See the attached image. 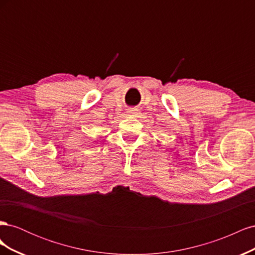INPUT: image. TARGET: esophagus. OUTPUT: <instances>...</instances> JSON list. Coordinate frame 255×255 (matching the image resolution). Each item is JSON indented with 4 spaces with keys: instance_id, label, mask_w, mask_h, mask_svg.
Returning <instances> with one entry per match:
<instances>
[{
    "instance_id": "obj_1",
    "label": "esophagus",
    "mask_w": 255,
    "mask_h": 255,
    "mask_svg": "<svg viewBox=\"0 0 255 255\" xmlns=\"http://www.w3.org/2000/svg\"><path fill=\"white\" fill-rule=\"evenodd\" d=\"M128 114H130V115H137V114H138V111H137V110H135V109H133V110L128 111Z\"/></svg>"
}]
</instances>
